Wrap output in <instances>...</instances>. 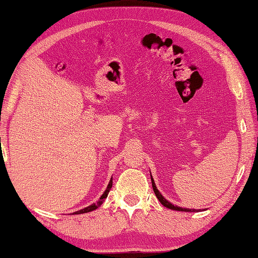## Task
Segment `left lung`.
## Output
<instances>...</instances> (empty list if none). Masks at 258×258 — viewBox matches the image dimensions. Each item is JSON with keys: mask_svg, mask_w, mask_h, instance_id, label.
<instances>
[{"mask_svg": "<svg viewBox=\"0 0 258 258\" xmlns=\"http://www.w3.org/2000/svg\"><path fill=\"white\" fill-rule=\"evenodd\" d=\"M151 181H152V186H153V191H154V194H155V196H156V198L159 199V201L161 204H162L164 207H166V208H169V209H171V210H175V211H185V213H198V211H200V210H196V209H189V208H182V207H178V206H174V205H172L170 203L169 200H166L164 197L161 195V192L160 191L158 190V188H156V185H155V183H154V179H153V176H152V174H151Z\"/></svg>", "mask_w": 258, "mask_h": 258, "instance_id": "left-lung-1", "label": "left lung"}]
</instances>
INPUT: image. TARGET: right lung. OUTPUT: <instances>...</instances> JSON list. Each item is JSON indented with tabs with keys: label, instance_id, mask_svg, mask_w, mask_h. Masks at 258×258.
<instances>
[{
	"label": "right lung",
	"instance_id": "obj_1",
	"mask_svg": "<svg viewBox=\"0 0 258 258\" xmlns=\"http://www.w3.org/2000/svg\"><path fill=\"white\" fill-rule=\"evenodd\" d=\"M112 185H113V176L112 178H110V180H109V183H108V185H107V188H106V190L104 191V194L100 196V198H99V200L97 201V203H95V204H92L90 206H88V207H86V208H84V209H80V210H78V211H75V215H80V214H86V213H89V211H93V210H96L98 208V207H100V205H102L103 203H104V200L107 198V196H108V192H109V190L112 189Z\"/></svg>",
	"mask_w": 258,
	"mask_h": 258
}]
</instances>
